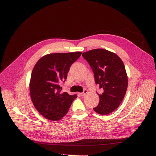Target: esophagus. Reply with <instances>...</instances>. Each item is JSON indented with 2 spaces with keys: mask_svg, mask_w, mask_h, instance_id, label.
Returning a JSON list of instances; mask_svg holds the SVG:
<instances>
[{
  "mask_svg": "<svg viewBox=\"0 0 156 156\" xmlns=\"http://www.w3.org/2000/svg\"><path fill=\"white\" fill-rule=\"evenodd\" d=\"M87 92H88V91H87V90H84V91L83 92H81V93H79V96H85L86 94H87Z\"/></svg>",
  "mask_w": 156,
  "mask_h": 156,
  "instance_id": "obj_1",
  "label": "esophagus"
}]
</instances>
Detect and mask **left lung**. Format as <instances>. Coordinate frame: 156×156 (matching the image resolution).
Listing matches in <instances>:
<instances>
[{
	"label": "left lung",
	"mask_w": 156,
	"mask_h": 156,
	"mask_svg": "<svg viewBox=\"0 0 156 156\" xmlns=\"http://www.w3.org/2000/svg\"><path fill=\"white\" fill-rule=\"evenodd\" d=\"M93 71L95 83L101 90L98 105L93 108L98 114L108 115L119 107L127 88L124 64L119 56L103 49L82 54Z\"/></svg>",
	"instance_id": "left-lung-1"
}]
</instances>
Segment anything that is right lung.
I'll list each match as a JSON object with an SVG mask.
<instances>
[{
  "label": "right lung",
  "instance_id": "add662e5",
  "mask_svg": "<svg viewBox=\"0 0 156 156\" xmlns=\"http://www.w3.org/2000/svg\"><path fill=\"white\" fill-rule=\"evenodd\" d=\"M82 52L53 53L44 56L32 69L30 93L32 101L40 114L50 120H58L66 115L76 94L60 92V83L65 82L71 66Z\"/></svg>",
  "mask_w": 156,
  "mask_h": 156
}]
</instances>
